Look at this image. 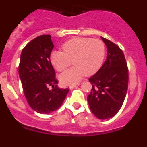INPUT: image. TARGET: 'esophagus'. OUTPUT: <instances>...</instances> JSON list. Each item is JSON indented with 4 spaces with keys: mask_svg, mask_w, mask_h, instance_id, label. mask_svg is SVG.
I'll list each match as a JSON object with an SVG mask.
<instances>
[{
    "mask_svg": "<svg viewBox=\"0 0 147 147\" xmlns=\"http://www.w3.org/2000/svg\"><path fill=\"white\" fill-rule=\"evenodd\" d=\"M80 85V82H77L76 84H73V85H69V88L70 89H73L74 88H75V87L78 86V85Z\"/></svg>",
    "mask_w": 147,
    "mask_h": 147,
    "instance_id": "obj_1",
    "label": "esophagus"
}]
</instances>
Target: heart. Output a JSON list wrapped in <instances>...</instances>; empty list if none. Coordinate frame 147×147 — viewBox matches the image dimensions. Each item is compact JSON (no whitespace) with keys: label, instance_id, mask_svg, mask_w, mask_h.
Masks as SVG:
<instances>
[{"label":"heart","instance_id":"obj_1","mask_svg":"<svg viewBox=\"0 0 147 147\" xmlns=\"http://www.w3.org/2000/svg\"><path fill=\"white\" fill-rule=\"evenodd\" d=\"M62 51H53L50 60L57 71H64L74 62L71 69L59 76L62 84L76 83L85 74L92 75L98 71L105 56V46L102 40L88 37H76L65 42Z\"/></svg>","mask_w":147,"mask_h":147}]
</instances>
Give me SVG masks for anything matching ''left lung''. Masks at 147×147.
<instances>
[{
  "label": "left lung",
  "mask_w": 147,
  "mask_h": 147,
  "mask_svg": "<svg viewBox=\"0 0 147 147\" xmlns=\"http://www.w3.org/2000/svg\"><path fill=\"white\" fill-rule=\"evenodd\" d=\"M102 39L107 46V59L96 74L89 78L92 89L88 102L97 119H107L117 113L124 103L129 74L121 49L110 40Z\"/></svg>",
  "instance_id": "8db88e82"
}]
</instances>
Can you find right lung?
<instances>
[{"label":"right lung","instance_id":"obj_1","mask_svg":"<svg viewBox=\"0 0 147 147\" xmlns=\"http://www.w3.org/2000/svg\"><path fill=\"white\" fill-rule=\"evenodd\" d=\"M51 35H40L23 48L19 76L27 102L39 113H51L60 107L69 89L57 86L55 71L50 60L54 48ZM49 86L53 87L50 90Z\"/></svg>","mask_w":147,"mask_h":147}]
</instances>
